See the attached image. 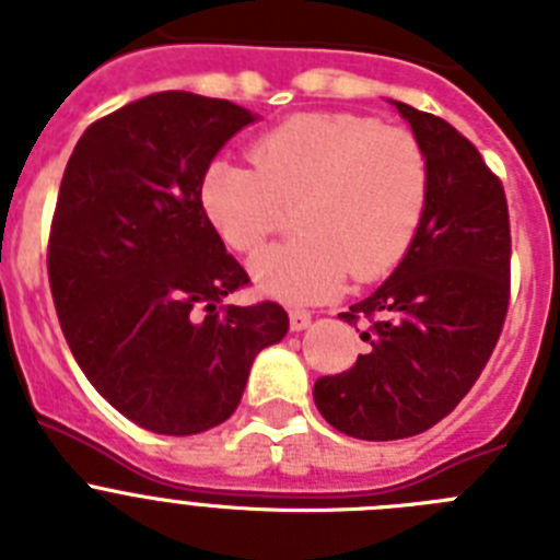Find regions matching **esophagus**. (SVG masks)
Wrapping results in <instances>:
<instances>
[{
  "label": "esophagus",
  "instance_id": "1",
  "mask_svg": "<svg viewBox=\"0 0 560 560\" xmlns=\"http://www.w3.org/2000/svg\"><path fill=\"white\" fill-rule=\"evenodd\" d=\"M289 323H291V330H305L311 325V311L291 308L289 311Z\"/></svg>",
  "mask_w": 560,
  "mask_h": 560
}]
</instances>
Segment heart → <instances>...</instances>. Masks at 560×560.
I'll return each mask as SVG.
<instances>
[{"label": "heart", "mask_w": 560, "mask_h": 560, "mask_svg": "<svg viewBox=\"0 0 560 560\" xmlns=\"http://www.w3.org/2000/svg\"><path fill=\"white\" fill-rule=\"evenodd\" d=\"M429 199L427 151L407 128L361 114L305 112L260 133L252 165L212 160L205 219L230 249L255 252L296 205L300 235L252 257V280L285 303L336 294L345 277L378 280L404 260Z\"/></svg>", "instance_id": "b5f03b06"}]
</instances>
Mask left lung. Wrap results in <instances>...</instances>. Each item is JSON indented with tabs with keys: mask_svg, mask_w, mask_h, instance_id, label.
Instances as JSON below:
<instances>
[{
	"mask_svg": "<svg viewBox=\"0 0 560 560\" xmlns=\"http://www.w3.org/2000/svg\"><path fill=\"white\" fill-rule=\"evenodd\" d=\"M389 103L427 151V212L393 275L339 314L368 319L370 350L314 384L323 418L359 440L412 438L446 418L491 359L511 296L502 182L446 120Z\"/></svg>",
	"mask_w": 560,
	"mask_h": 560,
	"instance_id": "1",
	"label": "left lung"
}]
</instances>
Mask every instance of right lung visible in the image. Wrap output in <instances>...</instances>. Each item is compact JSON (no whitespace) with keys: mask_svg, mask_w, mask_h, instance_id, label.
I'll return each instance as SVG.
<instances>
[{"mask_svg":"<svg viewBox=\"0 0 560 560\" xmlns=\"http://www.w3.org/2000/svg\"><path fill=\"white\" fill-rule=\"evenodd\" d=\"M249 108L160 92L92 122L63 171L47 271L92 387L156 434H199L241 404L255 355L289 330L277 303L221 305L249 275L205 219L199 182Z\"/></svg>","mask_w":560,"mask_h":560,"instance_id":"obj_1","label":"right lung"}]
</instances>
